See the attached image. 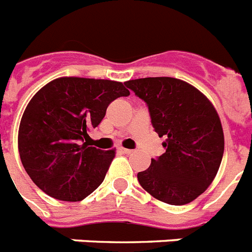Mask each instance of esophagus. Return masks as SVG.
<instances>
[{
	"label": "esophagus",
	"mask_w": 252,
	"mask_h": 252,
	"mask_svg": "<svg viewBox=\"0 0 252 252\" xmlns=\"http://www.w3.org/2000/svg\"><path fill=\"white\" fill-rule=\"evenodd\" d=\"M121 152L124 153V154H132V153H134V150L126 149V148H121Z\"/></svg>",
	"instance_id": "obj_1"
}]
</instances>
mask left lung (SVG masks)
<instances>
[{
	"mask_svg": "<svg viewBox=\"0 0 252 252\" xmlns=\"http://www.w3.org/2000/svg\"><path fill=\"white\" fill-rule=\"evenodd\" d=\"M125 85L147 103L153 127L165 137V153L137 173L139 184L163 203H191L209 188L223 158L224 135L214 105L175 77H144Z\"/></svg>",
	"mask_w": 252,
	"mask_h": 252,
	"instance_id": "8db88e82",
	"label": "left lung"
}]
</instances>
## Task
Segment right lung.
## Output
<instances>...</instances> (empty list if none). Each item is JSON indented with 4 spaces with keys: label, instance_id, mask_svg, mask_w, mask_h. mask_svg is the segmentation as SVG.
I'll return each instance as SVG.
<instances>
[{
    "label": "right lung",
    "instance_id": "add662e5",
    "mask_svg": "<svg viewBox=\"0 0 252 252\" xmlns=\"http://www.w3.org/2000/svg\"><path fill=\"white\" fill-rule=\"evenodd\" d=\"M130 95L124 84L103 79L59 77L42 88L24 111L19 153L42 191L62 201H80L103 182L115 150L84 143L109 103Z\"/></svg>",
    "mask_w": 252,
    "mask_h": 252
}]
</instances>
